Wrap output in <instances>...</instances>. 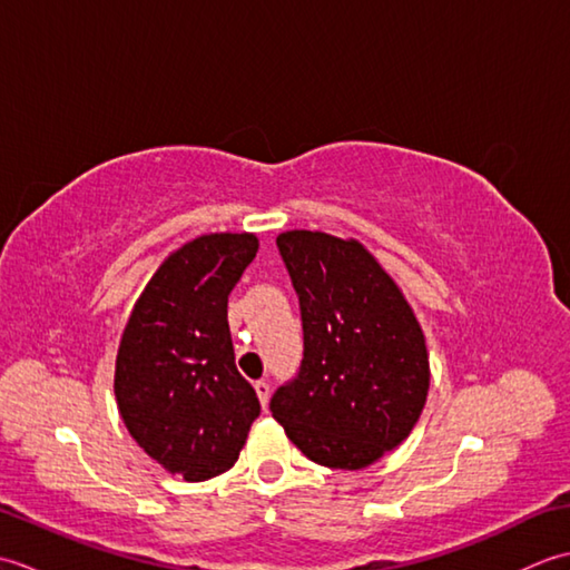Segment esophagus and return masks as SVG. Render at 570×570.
Returning <instances> with one entry per match:
<instances>
[{"label":"esophagus","mask_w":570,"mask_h":570,"mask_svg":"<svg viewBox=\"0 0 570 570\" xmlns=\"http://www.w3.org/2000/svg\"><path fill=\"white\" fill-rule=\"evenodd\" d=\"M254 392H257V396H259V404L266 409V404H269V382H264V380L254 382Z\"/></svg>","instance_id":"1"}]
</instances>
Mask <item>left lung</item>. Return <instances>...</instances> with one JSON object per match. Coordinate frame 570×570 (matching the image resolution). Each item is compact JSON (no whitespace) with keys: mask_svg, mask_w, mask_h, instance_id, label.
<instances>
[{"mask_svg":"<svg viewBox=\"0 0 570 570\" xmlns=\"http://www.w3.org/2000/svg\"><path fill=\"white\" fill-rule=\"evenodd\" d=\"M276 247L298 294L304 360L274 392L272 416L313 463L367 468L406 439L426 404L421 325L357 239L288 229Z\"/></svg>","mask_w":570,"mask_h":570,"instance_id":"8db88e82","label":"left lung"}]
</instances>
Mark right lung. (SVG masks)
I'll return each instance as SVG.
<instances>
[{"label":"right lung","mask_w":570,"mask_h":570,"mask_svg":"<svg viewBox=\"0 0 570 570\" xmlns=\"http://www.w3.org/2000/svg\"><path fill=\"white\" fill-rule=\"evenodd\" d=\"M257 249L252 233L186 242L144 286L119 341L115 396L125 426L186 482L233 468L259 416L227 325V296Z\"/></svg>","instance_id":"right-lung-1"}]
</instances>
